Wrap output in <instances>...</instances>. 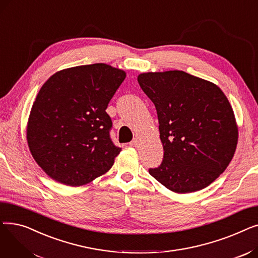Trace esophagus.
<instances>
[{
    "label": "esophagus",
    "instance_id": "1",
    "mask_svg": "<svg viewBox=\"0 0 258 258\" xmlns=\"http://www.w3.org/2000/svg\"><path fill=\"white\" fill-rule=\"evenodd\" d=\"M131 146H134V147H139L140 145V140L138 138H135L131 143Z\"/></svg>",
    "mask_w": 258,
    "mask_h": 258
}]
</instances>
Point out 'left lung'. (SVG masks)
<instances>
[{
	"label": "left lung",
	"instance_id": "obj_1",
	"mask_svg": "<svg viewBox=\"0 0 258 258\" xmlns=\"http://www.w3.org/2000/svg\"><path fill=\"white\" fill-rule=\"evenodd\" d=\"M138 83L157 110L164 157L150 174L175 194L209 186L231 162L238 141L233 108L215 84L179 70L145 72Z\"/></svg>",
	"mask_w": 258,
	"mask_h": 258
}]
</instances>
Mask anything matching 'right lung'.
<instances>
[{
	"mask_svg": "<svg viewBox=\"0 0 258 258\" xmlns=\"http://www.w3.org/2000/svg\"><path fill=\"white\" fill-rule=\"evenodd\" d=\"M126 76L106 63L57 71L38 91L27 122L29 151L48 177L86 185L113 166L121 148L110 139L108 102Z\"/></svg>",
	"mask_w": 258,
	"mask_h": 258,
	"instance_id": "add662e5",
	"label": "right lung"
}]
</instances>
